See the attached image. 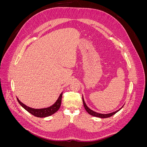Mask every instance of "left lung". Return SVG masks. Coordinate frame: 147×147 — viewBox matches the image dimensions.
<instances>
[{
	"instance_id": "8db88e82",
	"label": "left lung",
	"mask_w": 147,
	"mask_h": 147,
	"mask_svg": "<svg viewBox=\"0 0 147 147\" xmlns=\"http://www.w3.org/2000/svg\"><path fill=\"white\" fill-rule=\"evenodd\" d=\"M82 99H83V105H84V109H85V110H86V112L90 115H92V116H94V117H99V118H109V117H112V115H115V113H117L118 111H119L120 110H121L123 108V106L121 109H119V110L115 111V112H114L108 113V114H102V113H97L96 112H94V111L91 110L90 108H89L86 105L85 102H84V100L83 96L82 97Z\"/></svg>"
}]
</instances>
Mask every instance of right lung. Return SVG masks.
I'll list each match as a JSON object with an SVG mask.
<instances>
[{
  "label": "right lung",
  "mask_w": 147,
  "mask_h": 147,
  "mask_svg": "<svg viewBox=\"0 0 147 147\" xmlns=\"http://www.w3.org/2000/svg\"><path fill=\"white\" fill-rule=\"evenodd\" d=\"M62 96H63V92H61V94L58 97V99H57L56 102L53 105L49 107L48 108L40 109H35L30 108L29 107L26 106V105L22 103V102L18 98H17V100H18V102H19V104L23 107L26 110H27L28 112L33 115L34 116L39 117V118H43V117L50 116V115L54 114L59 110L61 104Z\"/></svg>",
  "instance_id": "add662e5"
}]
</instances>
